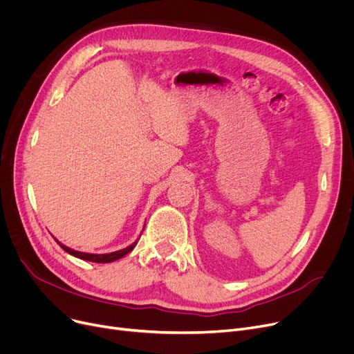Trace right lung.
<instances>
[{
	"instance_id": "right-lung-1",
	"label": "right lung",
	"mask_w": 354,
	"mask_h": 354,
	"mask_svg": "<svg viewBox=\"0 0 354 354\" xmlns=\"http://www.w3.org/2000/svg\"><path fill=\"white\" fill-rule=\"evenodd\" d=\"M55 241H57V239H55ZM57 244H59L66 252H68V254L73 255V257H77V258H80V259H84V261L99 263V264L102 263V264H104V263H113V261H116V259H120L122 257H124L126 254H129L130 251H132V250L135 248V245L138 244V241H135V243H133L132 245H129V247H126V248H123V250H119V251H115V252H109V254H87V252L74 251V250H71V248L63 245L62 243H59V241H57Z\"/></svg>"
}]
</instances>
